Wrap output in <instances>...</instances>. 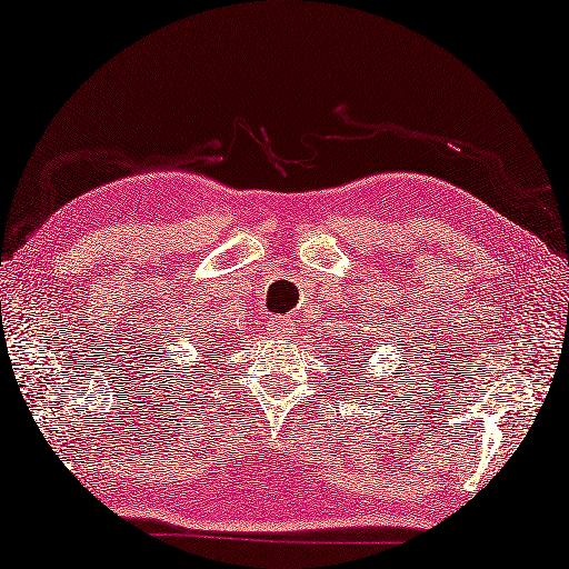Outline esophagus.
<instances>
[{
	"mask_svg": "<svg viewBox=\"0 0 569 569\" xmlns=\"http://www.w3.org/2000/svg\"><path fill=\"white\" fill-rule=\"evenodd\" d=\"M268 330H272L274 336H289V332H292V318H287V316H280V318H272V321L268 323Z\"/></svg>",
	"mask_w": 569,
	"mask_h": 569,
	"instance_id": "34e87169",
	"label": "esophagus"
}]
</instances>
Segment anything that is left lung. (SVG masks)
<instances>
[{"label": "left lung", "instance_id": "left-lung-1", "mask_svg": "<svg viewBox=\"0 0 569 569\" xmlns=\"http://www.w3.org/2000/svg\"><path fill=\"white\" fill-rule=\"evenodd\" d=\"M352 345H355V348L359 350V348H362V345H365V342H352ZM357 359H359V357H357ZM355 367H359V365H355Z\"/></svg>", "mask_w": 569, "mask_h": 569}]
</instances>
